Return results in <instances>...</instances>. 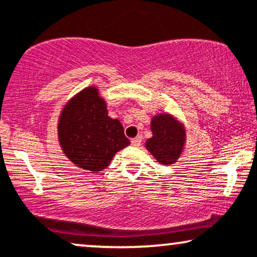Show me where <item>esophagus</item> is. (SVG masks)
Instances as JSON below:
<instances>
[{"label":"esophagus","instance_id":"34e87169","mask_svg":"<svg viewBox=\"0 0 257 257\" xmlns=\"http://www.w3.org/2000/svg\"><path fill=\"white\" fill-rule=\"evenodd\" d=\"M141 140H142V137H140V135H139V137H137V138L132 139V141H131L132 146H135V147L140 146V144H141Z\"/></svg>","mask_w":257,"mask_h":257}]
</instances>
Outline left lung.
Instances as JSON below:
<instances>
[{
    "mask_svg": "<svg viewBox=\"0 0 257 257\" xmlns=\"http://www.w3.org/2000/svg\"><path fill=\"white\" fill-rule=\"evenodd\" d=\"M153 137L146 142L147 150L159 163L170 165L175 163L184 145V133L177 120L169 115H158L151 124Z\"/></svg>",
    "mask_w": 257,
    "mask_h": 257,
    "instance_id": "8db88e82",
    "label": "left lung"
}]
</instances>
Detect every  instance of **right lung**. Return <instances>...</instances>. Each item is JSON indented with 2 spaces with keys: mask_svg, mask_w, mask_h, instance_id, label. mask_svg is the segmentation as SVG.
<instances>
[{
  "mask_svg": "<svg viewBox=\"0 0 257 257\" xmlns=\"http://www.w3.org/2000/svg\"><path fill=\"white\" fill-rule=\"evenodd\" d=\"M58 137L68 158L93 172L106 168L112 157L131 144L119 120L107 116L105 101L94 87L83 89L64 107Z\"/></svg>",
  "mask_w": 257,
  "mask_h": 257,
  "instance_id": "add662e5",
  "label": "right lung"
}]
</instances>
